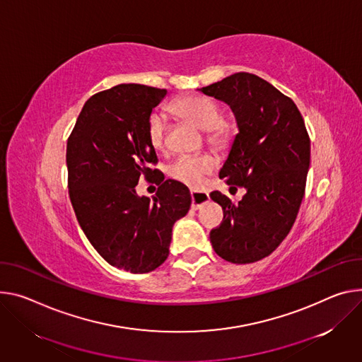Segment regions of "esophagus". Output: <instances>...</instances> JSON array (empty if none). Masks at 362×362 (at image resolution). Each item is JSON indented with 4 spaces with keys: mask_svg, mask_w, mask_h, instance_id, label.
Instances as JSON below:
<instances>
[{
    "mask_svg": "<svg viewBox=\"0 0 362 362\" xmlns=\"http://www.w3.org/2000/svg\"><path fill=\"white\" fill-rule=\"evenodd\" d=\"M208 202H209V194L206 192L192 190V209L198 211Z\"/></svg>",
    "mask_w": 362,
    "mask_h": 362,
    "instance_id": "obj_1",
    "label": "esophagus"
}]
</instances>
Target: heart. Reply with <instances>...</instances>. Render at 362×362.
Returning <instances> with one entry per match:
<instances>
[{
  "label": "heart",
  "instance_id": "b5f03b06",
  "mask_svg": "<svg viewBox=\"0 0 362 362\" xmlns=\"http://www.w3.org/2000/svg\"><path fill=\"white\" fill-rule=\"evenodd\" d=\"M172 111L206 131L208 143L216 148L226 147L234 137L235 128L233 122L222 118L221 108L209 98L182 96L172 104ZM147 136L156 150L166 148V121L161 114L154 112L150 115ZM214 168L215 163L209 156H182L169 168V176L190 189H198L205 183L206 175Z\"/></svg>",
  "mask_w": 362,
  "mask_h": 362
}]
</instances>
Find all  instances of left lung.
Wrapping results in <instances>:
<instances>
[{
	"instance_id": "8db88e82",
	"label": "left lung",
	"mask_w": 362,
	"mask_h": 362,
	"mask_svg": "<svg viewBox=\"0 0 362 362\" xmlns=\"http://www.w3.org/2000/svg\"><path fill=\"white\" fill-rule=\"evenodd\" d=\"M198 90L235 115L238 134L219 177L247 190L238 204L218 190L209 194L223 209L211 243L223 259L248 264L270 255L298 216L310 164L309 134L290 98L252 74H234Z\"/></svg>"
}]
</instances>
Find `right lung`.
<instances>
[{"label":"right lung","mask_w":362,"mask_h":362,"mask_svg":"<svg viewBox=\"0 0 362 362\" xmlns=\"http://www.w3.org/2000/svg\"><path fill=\"white\" fill-rule=\"evenodd\" d=\"M166 95V89L140 83L98 92L68 139L69 198L82 231L111 266L134 274L166 261L173 225L192 204L185 185L150 169L157 156L147 124ZM143 175L160 185L153 199L135 192Z\"/></svg>","instance_id":"add662e5"}]
</instances>
